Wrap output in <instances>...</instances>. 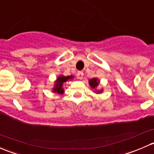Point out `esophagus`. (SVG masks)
Returning a JSON list of instances; mask_svg holds the SVG:
<instances>
[{
    "label": "esophagus",
    "instance_id": "34e87169",
    "mask_svg": "<svg viewBox=\"0 0 154 154\" xmlns=\"http://www.w3.org/2000/svg\"><path fill=\"white\" fill-rule=\"evenodd\" d=\"M77 77L80 80H82L83 78V72H77Z\"/></svg>",
    "mask_w": 154,
    "mask_h": 154
}]
</instances>
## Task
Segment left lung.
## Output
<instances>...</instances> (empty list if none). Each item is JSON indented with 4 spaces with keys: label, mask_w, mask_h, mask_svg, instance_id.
I'll return each mask as SVG.
<instances>
[{
    "label": "left lung",
    "mask_w": 154,
    "mask_h": 154,
    "mask_svg": "<svg viewBox=\"0 0 154 154\" xmlns=\"http://www.w3.org/2000/svg\"><path fill=\"white\" fill-rule=\"evenodd\" d=\"M88 83H89V85H90L91 88L92 89L95 90L94 91L95 93L100 94V93H102V92L103 91V88H102V89H100V90L96 89V88H97L99 84H100V80H99L98 78H97V77H94V78L91 79V80H88Z\"/></svg>",
    "instance_id": "8db88e82"
}]
</instances>
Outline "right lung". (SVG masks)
I'll list each match as a JSON object with an SVG mask.
<instances>
[{
	"instance_id": "add662e5",
	"label": "right lung",
	"mask_w": 154,
	"mask_h": 154,
	"mask_svg": "<svg viewBox=\"0 0 154 154\" xmlns=\"http://www.w3.org/2000/svg\"><path fill=\"white\" fill-rule=\"evenodd\" d=\"M74 79V76H63V75H60L59 77H57L56 80L54 81V87L52 88V92L53 93H56L57 94H63L64 93L65 91L63 89V84L66 82L68 80H72Z\"/></svg>"
}]
</instances>
